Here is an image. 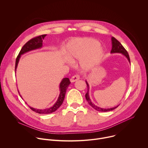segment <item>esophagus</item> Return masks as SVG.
Returning <instances> with one entry per match:
<instances>
[{
  "instance_id": "esophagus-1",
  "label": "esophagus",
  "mask_w": 148,
  "mask_h": 148,
  "mask_svg": "<svg viewBox=\"0 0 148 148\" xmlns=\"http://www.w3.org/2000/svg\"><path fill=\"white\" fill-rule=\"evenodd\" d=\"M79 79V76L78 75H75L71 77V78L70 79V82L71 83H74L77 81V80H78Z\"/></svg>"
}]
</instances>
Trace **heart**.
<instances>
[{"instance_id": "obj_1", "label": "heart", "mask_w": 148, "mask_h": 148, "mask_svg": "<svg viewBox=\"0 0 148 148\" xmlns=\"http://www.w3.org/2000/svg\"><path fill=\"white\" fill-rule=\"evenodd\" d=\"M103 53V48L97 40L89 37L73 40L66 49L68 59L73 62L79 60V66L84 71H89L97 66Z\"/></svg>"}]
</instances>
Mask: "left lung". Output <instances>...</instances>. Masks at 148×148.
Returning a JSON list of instances; mask_svg holds the SVG:
<instances>
[{"label":"left lung","instance_id":"8db88e82","mask_svg":"<svg viewBox=\"0 0 148 148\" xmlns=\"http://www.w3.org/2000/svg\"><path fill=\"white\" fill-rule=\"evenodd\" d=\"M112 48L110 52L112 53H122L123 56H125L127 58L129 62L130 63L129 56L128 54L127 51L125 49V48L123 47V45L120 44V42L119 41H118L114 37H112ZM86 84L87 86V89H88L87 92L86 94V100L88 101V104L92 107V108H94L95 110H96L99 112H109V111H111V110L115 109L119 106V105H118L116 107H112V108L104 109V108H101V107H99L96 106L94 103H92L91 102V99H90V97H89V84L87 81H86Z\"/></svg>","mask_w":148,"mask_h":148}]
</instances>
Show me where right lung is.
<instances>
[{
	"instance_id": "add662e5",
	"label": "right lung",
	"mask_w": 148,
	"mask_h": 148,
	"mask_svg": "<svg viewBox=\"0 0 148 148\" xmlns=\"http://www.w3.org/2000/svg\"><path fill=\"white\" fill-rule=\"evenodd\" d=\"M46 35H42L36 36L35 38H34L31 39V40H29V41H28L23 46V47L22 48L21 50L20 51V52L19 53V55L18 56V57L16 58V60L15 71L16 70L18 64L19 63V61L20 58L21 57V55H23V53H25L26 52H28L29 51L42 48V47L43 39L46 36ZM70 83H71L70 82V79H69V78H64L62 79V81L61 82V83L60 84V93L59 97L58 98V100L56 102V103L53 104L52 106L50 107L49 108L42 110V109H36L33 108V107H32L31 106H29L30 107V109L32 110H33L34 112H35L36 113H39V114H49V113H51L52 112H54L55 111H56L59 108V107L62 104L63 101H64V98H65L66 89H67V88H68V87H69V86L70 85ZM18 92L19 94L21 97L22 99L19 91H18Z\"/></svg>"
}]
</instances>
